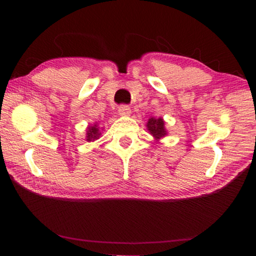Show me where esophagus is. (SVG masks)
<instances>
[{
	"label": "esophagus",
	"mask_w": 256,
	"mask_h": 256,
	"mask_svg": "<svg viewBox=\"0 0 256 256\" xmlns=\"http://www.w3.org/2000/svg\"><path fill=\"white\" fill-rule=\"evenodd\" d=\"M118 112L120 115L122 116H128L131 114V108H130L128 105H120L118 107Z\"/></svg>",
	"instance_id": "1"
}]
</instances>
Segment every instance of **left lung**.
Listing matches in <instances>:
<instances>
[{
	"instance_id": "8db88e82",
	"label": "left lung",
	"mask_w": 256,
	"mask_h": 256,
	"mask_svg": "<svg viewBox=\"0 0 256 256\" xmlns=\"http://www.w3.org/2000/svg\"><path fill=\"white\" fill-rule=\"evenodd\" d=\"M146 128H148V131L156 140H159V138H164L167 134L166 128H164V122L162 118H150L148 123H146Z\"/></svg>"
}]
</instances>
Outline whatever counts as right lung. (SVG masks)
Instances as JSON below:
<instances>
[{
  "mask_svg": "<svg viewBox=\"0 0 256 256\" xmlns=\"http://www.w3.org/2000/svg\"><path fill=\"white\" fill-rule=\"evenodd\" d=\"M100 130H99L98 128V124H94V125H90V126H88V128H86V140L88 142H92V141H94L97 140V138H99V136H100Z\"/></svg>",
  "mask_w": 256,
  "mask_h": 256,
  "instance_id": "1",
  "label": "right lung"
}]
</instances>
